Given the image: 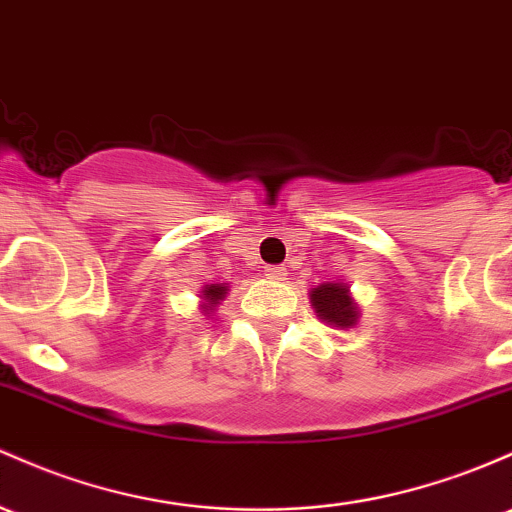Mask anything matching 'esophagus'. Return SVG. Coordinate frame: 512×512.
Here are the masks:
<instances>
[{
    "mask_svg": "<svg viewBox=\"0 0 512 512\" xmlns=\"http://www.w3.org/2000/svg\"><path fill=\"white\" fill-rule=\"evenodd\" d=\"M265 274H267L269 279H277V282H284V279H286V267H282V265H269L265 269Z\"/></svg>",
    "mask_w": 512,
    "mask_h": 512,
    "instance_id": "esophagus-1",
    "label": "esophagus"
}]
</instances>
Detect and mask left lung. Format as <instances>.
<instances>
[{
    "label": "left lung",
    "mask_w": 512,
    "mask_h": 512,
    "mask_svg": "<svg viewBox=\"0 0 512 512\" xmlns=\"http://www.w3.org/2000/svg\"><path fill=\"white\" fill-rule=\"evenodd\" d=\"M311 303L316 313L338 328H350L357 320V306L352 303L347 286L342 284H320L311 291Z\"/></svg>",
    "instance_id": "obj_1"
}]
</instances>
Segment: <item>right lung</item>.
<instances>
[{"label": "right lung", "mask_w": 512, "mask_h": 512, "mask_svg": "<svg viewBox=\"0 0 512 512\" xmlns=\"http://www.w3.org/2000/svg\"><path fill=\"white\" fill-rule=\"evenodd\" d=\"M226 291L228 289L223 284H209V286H206V289H204V299H209V308L213 306V303L221 301L223 296H226Z\"/></svg>", "instance_id": "1"}]
</instances>
